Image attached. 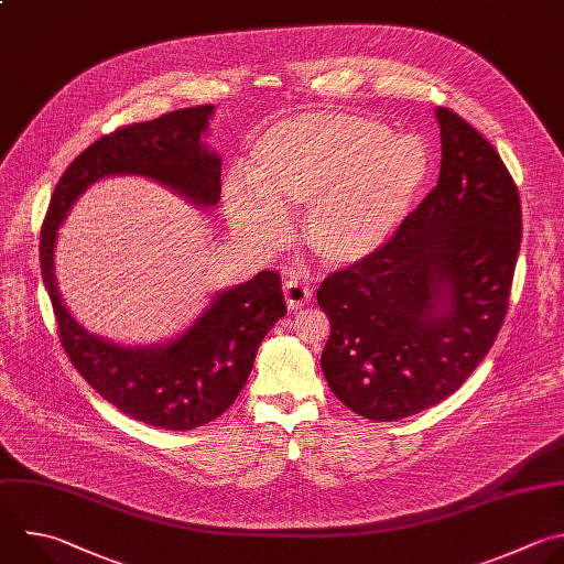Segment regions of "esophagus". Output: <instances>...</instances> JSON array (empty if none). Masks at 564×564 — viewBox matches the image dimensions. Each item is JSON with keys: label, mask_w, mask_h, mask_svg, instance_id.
<instances>
[{"label": "esophagus", "mask_w": 564, "mask_h": 564, "mask_svg": "<svg viewBox=\"0 0 564 564\" xmlns=\"http://www.w3.org/2000/svg\"><path fill=\"white\" fill-rule=\"evenodd\" d=\"M283 294H285V303H288V307H290V310H299V307L307 305V301H310V296H312L310 288H307V285H303L299 279H290V281H285V285H283Z\"/></svg>", "instance_id": "esophagus-1"}]
</instances>
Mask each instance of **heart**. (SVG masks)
<instances>
[{
  "instance_id": "1",
  "label": "heart",
  "mask_w": 564,
  "mask_h": 564,
  "mask_svg": "<svg viewBox=\"0 0 564 564\" xmlns=\"http://www.w3.org/2000/svg\"><path fill=\"white\" fill-rule=\"evenodd\" d=\"M432 170L412 132L345 112H305L270 126L252 145L248 176H230L232 230L263 248L285 237V210L307 206L303 239L329 268L377 254L410 217Z\"/></svg>"
}]
</instances>
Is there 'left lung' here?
Here are the masks:
<instances>
[{
    "mask_svg": "<svg viewBox=\"0 0 564 564\" xmlns=\"http://www.w3.org/2000/svg\"><path fill=\"white\" fill-rule=\"evenodd\" d=\"M441 174L394 239L329 274L321 367L329 390L371 421H399L452 397L494 345L520 250L516 183L496 148L436 108Z\"/></svg>",
    "mask_w": 564,
    "mask_h": 564,
    "instance_id": "left-lung-1",
    "label": "left lung"
}]
</instances>
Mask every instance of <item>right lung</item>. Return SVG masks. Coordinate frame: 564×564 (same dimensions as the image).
I'll use <instances>...</instances> for the list:
<instances>
[{"label": "right lung", "instance_id": "add662e5", "mask_svg": "<svg viewBox=\"0 0 564 564\" xmlns=\"http://www.w3.org/2000/svg\"><path fill=\"white\" fill-rule=\"evenodd\" d=\"M213 115L215 106L183 108L101 137L62 174L42 228V276L68 358L119 412L170 432L202 427L237 401L261 340L288 312L281 276L263 270L215 292L174 338L123 345L88 332L68 312L55 276V243L75 202L108 176H145L213 210L221 197V156L204 143Z\"/></svg>", "mask_w": 564, "mask_h": 564}]
</instances>
